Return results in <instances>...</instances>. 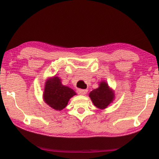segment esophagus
I'll return each instance as SVG.
<instances>
[{
  "label": "esophagus",
  "instance_id": "obj_1",
  "mask_svg": "<svg viewBox=\"0 0 159 159\" xmlns=\"http://www.w3.org/2000/svg\"><path fill=\"white\" fill-rule=\"evenodd\" d=\"M77 93L79 95H82V96H84V95L87 94V90H81V89H78L77 90Z\"/></svg>",
  "mask_w": 159,
  "mask_h": 159
}]
</instances>
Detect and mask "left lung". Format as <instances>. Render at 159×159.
Masks as SVG:
<instances>
[{"label":"left lung","mask_w":159,"mask_h":159,"mask_svg":"<svg viewBox=\"0 0 159 159\" xmlns=\"http://www.w3.org/2000/svg\"><path fill=\"white\" fill-rule=\"evenodd\" d=\"M89 96L96 107L105 109L114 102L115 94L114 91L109 87L107 82L102 81L99 82L98 88L91 91Z\"/></svg>","instance_id":"obj_1"}]
</instances>
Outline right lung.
Instances as JSON below:
<instances>
[{"instance_id": "1", "label": "right lung", "mask_w": 159, "mask_h": 159, "mask_svg": "<svg viewBox=\"0 0 159 159\" xmlns=\"http://www.w3.org/2000/svg\"><path fill=\"white\" fill-rule=\"evenodd\" d=\"M76 93L70 87L62 84L58 76L49 78L45 81L43 100L47 105L56 111H61L66 107L72 96Z\"/></svg>"}]
</instances>
